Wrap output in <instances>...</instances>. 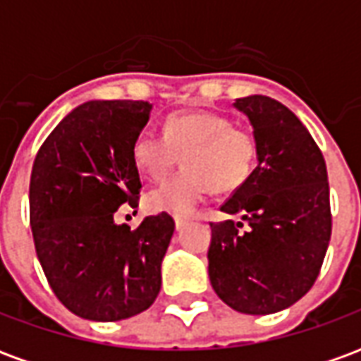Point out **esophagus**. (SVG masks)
Here are the masks:
<instances>
[{
  "mask_svg": "<svg viewBox=\"0 0 361 361\" xmlns=\"http://www.w3.org/2000/svg\"><path fill=\"white\" fill-rule=\"evenodd\" d=\"M173 222H176V230H181V228L188 226L189 220L188 219H181V216H176V219H173Z\"/></svg>",
  "mask_w": 361,
  "mask_h": 361,
  "instance_id": "esophagus-1",
  "label": "esophagus"
}]
</instances>
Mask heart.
<instances>
[{"label":"heart","instance_id":"1","mask_svg":"<svg viewBox=\"0 0 361 361\" xmlns=\"http://www.w3.org/2000/svg\"><path fill=\"white\" fill-rule=\"evenodd\" d=\"M162 135L141 131L131 147L133 164L147 180H164L176 162L183 170L145 197L147 209L189 216L211 185L230 191L250 178L257 145L250 131L234 127L216 111H178L168 116Z\"/></svg>","mask_w":361,"mask_h":361}]
</instances>
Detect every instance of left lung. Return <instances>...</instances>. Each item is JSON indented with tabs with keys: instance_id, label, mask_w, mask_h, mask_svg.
<instances>
[{
	"instance_id": "obj_1",
	"label": "left lung",
	"mask_w": 361,
	"mask_h": 361,
	"mask_svg": "<svg viewBox=\"0 0 361 361\" xmlns=\"http://www.w3.org/2000/svg\"><path fill=\"white\" fill-rule=\"evenodd\" d=\"M253 127L257 168L220 209L242 222H211L209 276L232 310L269 315L294 305L317 279L329 240L325 158L294 111L263 94L238 98Z\"/></svg>"
}]
</instances>
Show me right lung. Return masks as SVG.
<instances>
[{
  "label": "right lung",
  "instance_id": "right-lung-1",
  "mask_svg": "<svg viewBox=\"0 0 361 361\" xmlns=\"http://www.w3.org/2000/svg\"><path fill=\"white\" fill-rule=\"evenodd\" d=\"M142 100H90L61 119L30 173V228L44 274L67 310L89 321H121L149 310L173 220L160 212L137 230L116 224L141 191L131 147L150 118Z\"/></svg>",
  "mask_w": 361,
  "mask_h": 361
}]
</instances>
